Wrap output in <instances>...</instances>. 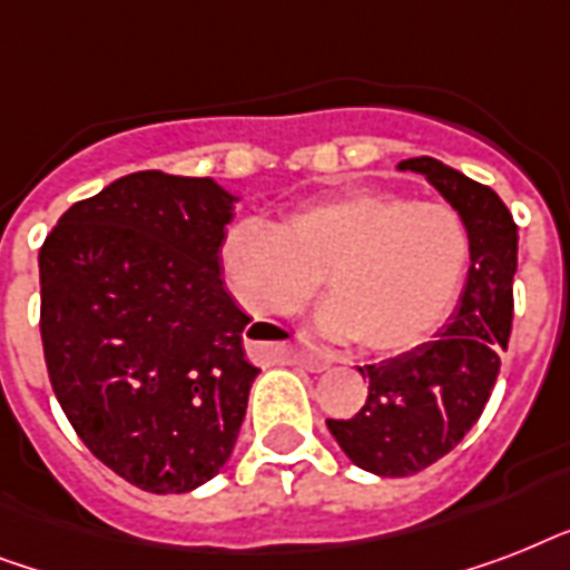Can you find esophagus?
Instances as JSON below:
<instances>
[{
    "label": "esophagus",
    "instance_id": "34e87169",
    "mask_svg": "<svg viewBox=\"0 0 570 570\" xmlns=\"http://www.w3.org/2000/svg\"><path fill=\"white\" fill-rule=\"evenodd\" d=\"M293 357L304 366V370H311V373H322V370H328V366L334 364V355H331V352H325V348H316V346H307V343H304L302 348H295Z\"/></svg>",
    "mask_w": 570,
    "mask_h": 570
}]
</instances>
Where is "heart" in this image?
<instances>
[{
  "mask_svg": "<svg viewBox=\"0 0 570 570\" xmlns=\"http://www.w3.org/2000/svg\"><path fill=\"white\" fill-rule=\"evenodd\" d=\"M470 227L441 200L352 189L286 213L275 227L242 218L222 263L257 316H289L325 286L320 325L373 355H402L432 337L468 277Z\"/></svg>",
  "mask_w": 570,
  "mask_h": 570,
  "instance_id": "b5f03b06",
  "label": "heart"
}]
</instances>
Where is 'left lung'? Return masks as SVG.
I'll list each match as a JSON object with an SVG mask.
<instances>
[{
	"label": "left lung",
	"instance_id": "1",
	"mask_svg": "<svg viewBox=\"0 0 570 570\" xmlns=\"http://www.w3.org/2000/svg\"><path fill=\"white\" fill-rule=\"evenodd\" d=\"M425 174L470 227L468 286L434 340L361 370L370 393L355 416L328 420L348 459L379 476H414L473 429L500 373L514 320L518 224L494 189L432 156L399 165Z\"/></svg>",
	"mask_w": 570,
	"mask_h": 570
}]
</instances>
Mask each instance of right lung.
<instances>
[{
	"label": "right lung",
	"instance_id": "obj_1",
	"mask_svg": "<svg viewBox=\"0 0 570 570\" xmlns=\"http://www.w3.org/2000/svg\"><path fill=\"white\" fill-rule=\"evenodd\" d=\"M233 197L209 177L138 171L67 209L40 245V340L76 434L150 494L227 464L257 366L224 289Z\"/></svg>",
	"mask_w": 570,
	"mask_h": 570
}]
</instances>
